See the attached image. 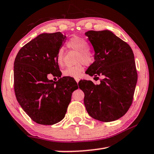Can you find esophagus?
<instances>
[{
	"label": "esophagus",
	"instance_id": "34e87169",
	"mask_svg": "<svg viewBox=\"0 0 154 154\" xmlns=\"http://www.w3.org/2000/svg\"><path fill=\"white\" fill-rule=\"evenodd\" d=\"M75 81H76L77 83H79V78H75Z\"/></svg>",
	"mask_w": 154,
	"mask_h": 154
}]
</instances>
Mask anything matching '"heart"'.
Returning a JSON list of instances; mask_svg holds the SVG:
<instances>
[{"mask_svg": "<svg viewBox=\"0 0 154 154\" xmlns=\"http://www.w3.org/2000/svg\"><path fill=\"white\" fill-rule=\"evenodd\" d=\"M67 45L70 48L79 52L77 58L78 62H83L85 64H90L93 62V54L88 50L90 48L89 44L83 38L79 37V36H75L70 38L67 43ZM63 49H59L58 53H57L56 60L60 65L63 64ZM83 70H84V67H83V64H78L75 66L66 68L63 71V75L66 77L78 78L80 76L81 73L83 71Z\"/></svg>", "mask_w": 154, "mask_h": 154, "instance_id": "1", "label": "heart"}]
</instances>
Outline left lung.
Segmentation results:
<instances>
[{
	"mask_svg": "<svg viewBox=\"0 0 154 154\" xmlns=\"http://www.w3.org/2000/svg\"><path fill=\"white\" fill-rule=\"evenodd\" d=\"M94 50V62L86 73L105 77L99 85L82 80L88 114L97 120L109 122L122 118L132 105L137 82L133 51L128 44L109 30L85 33Z\"/></svg>",
	"mask_w": 154,
	"mask_h": 154,
	"instance_id": "8db88e82",
	"label": "left lung"
}]
</instances>
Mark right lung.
<instances>
[{"label":"right lung","instance_id":"1","mask_svg":"<svg viewBox=\"0 0 154 154\" xmlns=\"http://www.w3.org/2000/svg\"><path fill=\"white\" fill-rule=\"evenodd\" d=\"M66 36L60 32L43 33L18 51L14 62V91L17 102L32 120L53 125L64 118L72 93L78 88L72 78L60 77L57 53Z\"/></svg>","mask_w":154,"mask_h":154}]
</instances>
